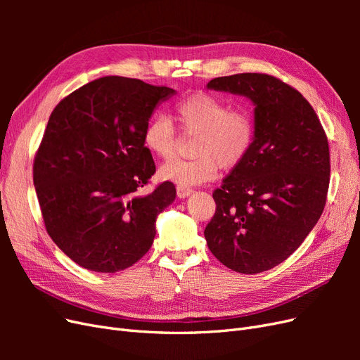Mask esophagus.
Segmentation results:
<instances>
[{"label": "esophagus", "mask_w": 360, "mask_h": 360, "mask_svg": "<svg viewBox=\"0 0 360 360\" xmlns=\"http://www.w3.org/2000/svg\"><path fill=\"white\" fill-rule=\"evenodd\" d=\"M192 193L191 188H184V186H177V197L179 198H186Z\"/></svg>", "instance_id": "obj_1"}]
</instances>
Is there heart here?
Masks as SVG:
<instances>
[{
  "instance_id": "1",
  "label": "heart",
  "mask_w": 360,
  "mask_h": 360,
  "mask_svg": "<svg viewBox=\"0 0 360 360\" xmlns=\"http://www.w3.org/2000/svg\"><path fill=\"white\" fill-rule=\"evenodd\" d=\"M177 122L188 136H197L191 160H172L162 165L159 177L179 184L197 186L213 180L219 167L234 168L245 160L255 139L254 120L246 111L230 110V105L207 93H195L176 108ZM143 144L151 155L169 160L176 155V129L167 117L147 123Z\"/></svg>"
}]
</instances>
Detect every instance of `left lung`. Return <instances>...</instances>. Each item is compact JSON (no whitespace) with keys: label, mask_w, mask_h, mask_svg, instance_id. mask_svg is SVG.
Instances as JSON below:
<instances>
[{"label":"left lung","mask_w":360,"mask_h":360,"mask_svg":"<svg viewBox=\"0 0 360 360\" xmlns=\"http://www.w3.org/2000/svg\"><path fill=\"white\" fill-rule=\"evenodd\" d=\"M207 89L254 103L255 139L213 192L204 237L228 269L261 274L287 259L320 219L330 180L328 138L309 102L275 76H221Z\"/></svg>","instance_id":"obj_1"}]
</instances>
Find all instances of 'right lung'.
<instances>
[{
  "mask_svg": "<svg viewBox=\"0 0 360 360\" xmlns=\"http://www.w3.org/2000/svg\"><path fill=\"white\" fill-rule=\"evenodd\" d=\"M176 90L103 76L52 111L32 167L46 231L76 264L115 274L153 245L156 217L176 200L162 184L138 195L156 171L143 134L160 102Z\"/></svg>",
  "mask_w": 360,
  "mask_h": 360,
  "instance_id": "right-lung-1",
  "label": "right lung"
}]
</instances>
